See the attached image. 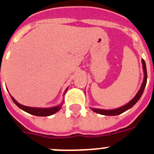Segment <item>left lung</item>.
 Returning <instances> with one entry per match:
<instances>
[{
  "label": "left lung",
  "mask_w": 154,
  "mask_h": 154,
  "mask_svg": "<svg viewBox=\"0 0 154 154\" xmlns=\"http://www.w3.org/2000/svg\"><path fill=\"white\" fill-rule=\"evenodd\" d=\"M142 66H143V71H144V79H143V82L141 84V86L140 88L139 91L137 92L134 98H132V100L130 101L129 103L125 104L123 106H120L119 108L112 109V110H104V109H98V108H91L93 111H94L96 113L100 114V115H103V116H118L120 115L124 111H128V109L132 108V106L137 103V101L139 100L140 98L142 95L144 90H145V85H146V82H147V70H146V64H145V60L142 59Z\"/></svg>",
  "instance_id": "8db88e82"
}]
</instances>
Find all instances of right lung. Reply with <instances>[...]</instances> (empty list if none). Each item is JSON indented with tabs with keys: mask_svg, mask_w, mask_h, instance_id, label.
<instances>
[{
	"mask_svg": "<svg viewBox=\"0 0 154 154\" xmlns=\"http://www.w3.org/2000/svg\"><path fill=\"white\" fill-rule=\"evenodd\" d=\"M68 90V88H67L65 91H64V94L66 93V91ZM11 96V95H10ZM12 100L14 101V103L16 104V105L19 107L20 109H22L26 112L30 114V115H34V116H49L53 115V114L56 113L57 111H59L61 108L62 105H63V102L62 103H60V105L56 106H52V107H48V108H40V107H30V106H23L22 104H20L15 100L14 98H13L11 96Z\"/></svg>",
	"mask_w": 154,
	"mask_h": 154,
	"instance_id": "1",
	"label": "right lung"
}]
</instances>
